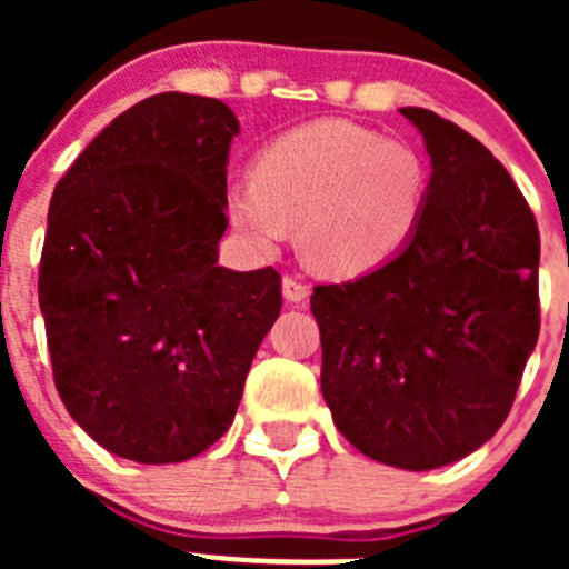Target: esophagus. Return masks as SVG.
Wrapping results in <instances>:
<instances>
[{
    "instance_id": "esophagus-1",
    "label": "esophagus",
    "mask_w": 569,
    "mask_h": 569,
    "mask_svg": "<svg viewBox=\"0 0 569 569\" xmlns=\"http://www.w3.org/2000/svg\"><path fill=\"white\" fill-rule=\"evenodd\" d=\"M311 297V289L302 283L300 278H283V300L291 302V306H300Z\"/></svg>"
}]
</instances>
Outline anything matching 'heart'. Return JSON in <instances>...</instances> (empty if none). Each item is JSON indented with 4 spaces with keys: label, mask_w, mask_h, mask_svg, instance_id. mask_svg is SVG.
Here are the masks:
<instances>
[{
    "label": "heart",
    "mask_w": 569,
    "mask_h": 569,
    "mask_svg": "<svg viewBox=\"0 0 569 569\" xmlns=\"http://www.w3.org/2000/svg\"><path fill=\"white\" fill-rule=\"evenodd\" d=\"M418 148L349 120H317L261 151L228 187L226 214L250 252L269 256L297 228L302 261L327 278L371 272L405 248L427 209Z\"/></svg>",
    "instance_id": "1"
}]
</instances>
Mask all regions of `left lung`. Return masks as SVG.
Wrapping results in <instances>:
<instances>
[{"label":"left lung","instance_id":"8db88e82","mask_svg":"<svg viewBox=\"0 0 569 569\" xmlns=\"http://www.w3.org/2000/svg\"><path fill=\"white\" fill-rule=\"evenodd\" d=\"M429 153L421 226L388 263L317 286L321 396L371 460L432 470L507 421L539 336V231L512 176L476 137L401 107Z\"/></svg>","mask_w":569,"mask_h":569}]
</instances>
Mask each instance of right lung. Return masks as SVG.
I'll list each match as a JSON object with an SVG mask.
<instances>
[{
    "label": "right lung",
    "mask_w": 569,
    "mask_h": 569,
    "mask_svg": "<svg viewBox=\"0 0 569 569\" xmlns=\"http://www.w3.org/2000/svg\"><path fill=\"white\" fill-rule=\"evenodd\" d=\"M217 99L159 93L112 120L57 181L38 300L73 421L123 460L198 457L228 432L280 313L272 267H220L228 153Z\"/></svg>",
    "instance_id": "add662e5"
}]
</instances>
